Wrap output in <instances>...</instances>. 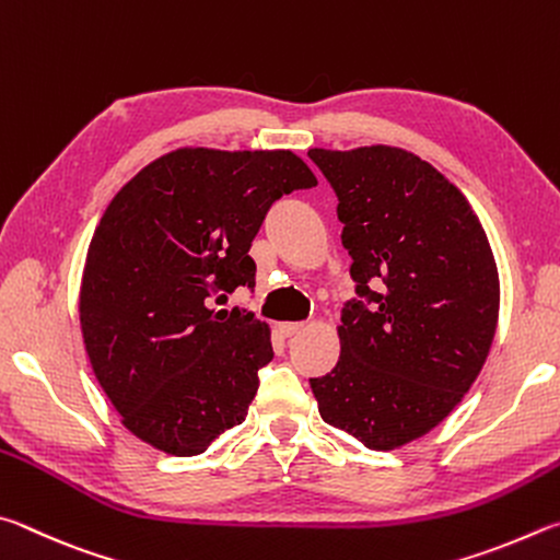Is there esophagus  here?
<instances>
[{"instance_id": "1", "label": "esophagus", "mask_w": 560, "mask_h": 560, "mask_svg": "<svg viewBox=\"0 0 560 560\" xmlns=\"http://www.w3.org/2000/svg\"><path fill=\"white\" fill-rule=\"evenodd\" d=\"M302 329H305V325H302V322H282V325H280V331L285 337H295V335H300Z\"/></svg>"}]
</instances>
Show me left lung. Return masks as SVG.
Returning <instances> with one entry per match:
<instances>
[{
	"label": "left lung",
	"instance_id": "8db88e82",
	"mask_svg": "<svg viewBox=\"0 0 560 560\" xmlns=\"http://www.w3.org/2000/svg\"><path fill=\"white\" fill-rule=\"evenodd\" d=\"M335 189L357 298L341 354L310 378L319 416L369 450H396L445 420L482 371L499 272L465 194L400 147L310 150Z\"/></svg>",
	"mask_w": 560,
	"mask_h": 560
}]
</instances>
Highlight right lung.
<instances>
[{
	"label": "right lung",
	"instance_id": "right-lung-1",
	"mask_svg": "<svg viewBox=\"0 0 560 560\" xmlns=\"http://www.w3.org/2000/svg\"><path fill=\"white\" fill-rule=\"evenodd\" d=\"M317 176L290 150L182 147L137 172L88 245L81 329L122 425L166 455H201L241 425L270 364V327L213 310L255 285L248 255L270 206Z\"/></svg>",
	"mask_w": 560,
	"mask_h": 560
}]
</instances>
